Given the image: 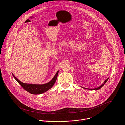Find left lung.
Returning a JSON list of instances; mask_svg holds the SVG:
<instances>
[{"mask_svg":"<svg viewBox=\"0 0 125 125\" xmlns=\"http://www.w3.org/2000/svg\"><path fill=\"white\" fill-rule=\"evenodd\" d=\"M108 79H109V78H108L106 80H105V81L104 82V83L101 86H99V87H98V88H95V89H88V90H98V89H101L102 87H103L104 86V85L106 83V82L107 81V80H108ZM85 89H86V88H85Z\"/></svg>","mask_w":125,"mask_h":125,"instance_id":"left-lung-1","label":"left lung"}]
</instances>
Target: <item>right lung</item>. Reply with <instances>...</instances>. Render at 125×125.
Instances as JSON below:
<instances>
[{"label": "right lung", "mask_w": 125, "mask_h": 125, "mask_svg": "<svg viewBox=\"0 0 125 125\" xmlns=\"http://www.w3.org/2000/svg\"><path fill=\"white\" fill-rule=\"evenodd\" d=\"M59 71H58L54 77V78L48 83L43 84V85H36V84H31L24 83L20 80H19L12 73V75L16 80L18 83L25 90L31 94H41L46 91H47L50 89H51L55 84L58 75Z\"/></svg>", "instance_id": "obj_1"}]
</instances>
